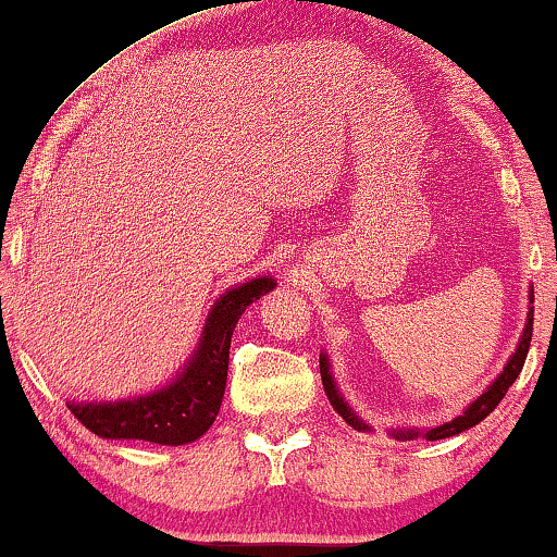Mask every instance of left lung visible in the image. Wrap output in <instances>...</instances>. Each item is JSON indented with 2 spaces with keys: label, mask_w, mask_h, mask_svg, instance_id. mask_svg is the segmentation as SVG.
Segmentation results:
<instances>
[{
  "label": "left lung",
  "mask_w": 557,
  "mask_h": 557,
  "mask_svg": "<svg viewBox=\"0 0 557 557\" xmlns=\"http://www.w3.org/2000/svg\"><path fill=\"white\" fill-rule=\"evenodd\" d=\"M532 299H535V292H530V304H532ZM532 319H535V307H530V311H528V324H524L522 337H520V342H517L515 355L507 360L505 370L499 372L497 380H494V383L486 387V391L479 395V398L471 403V406L463 410L461 416L451 418V421H448V423L436 425V429H423V431L421 429H393L391 431L393 438H398V441H413V438L441 441V438H451V436H456V433L469 431V429H474L476 423H482L484 418L490 416L492 410L499 406V400L505 398V393L509 391V385H512L515 380H517V375H520V372H522V364H524V360H528V349H530V339H532ZM319 370H322V385H324L326 398H330V403H332V408L337 410V413L345 418V421L352 425V429L370 431V425L364 423L362 418L357 416L355 410L347 406V400L339 395L337 383H334V377H332V372H330V360H326V355H319Z\"/></svg>",
  "instance_id": "obj_1"
}]
</instances>
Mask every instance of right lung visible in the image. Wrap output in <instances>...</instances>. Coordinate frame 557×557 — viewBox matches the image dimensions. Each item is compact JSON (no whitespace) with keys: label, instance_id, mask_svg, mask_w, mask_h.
Returning <instances> with one entry per match:
<instances>
[{"label":"right lung","instance_id":"obj_1","mask_svg":"<svg viewBox=\"0 0 557 557\" xmlns=\"http://www.w3.org/2000/svg\"><path fill=\"white\" fill-rule=\"evenodd\" d=\"M273 286V278L258 276L220 296L195 355L162 391L116 403H67L71 413L101 438H136L162 446L197 441L215 423L223 403L235 324L246 307Z\"/></svg>","mask_w":557,"mask_h":557}]
</instances>
